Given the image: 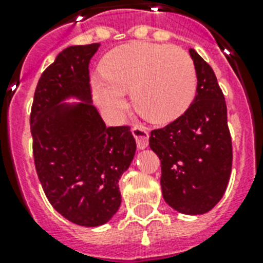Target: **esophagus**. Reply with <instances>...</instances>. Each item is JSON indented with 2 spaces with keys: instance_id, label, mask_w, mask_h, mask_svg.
I'll return each instance as SVG.
<instances>
[{
  "instance_id": "1",
  "label": "esophagus",
  "mask_w": 263,
  "mask_h": 263,
  "mask_svg": "<svg viewBox=\"0 0 263 263\" xmlns=\"http://www.w3.org/2000/svg\"><path fill=\"white\" fill-rule=\"evenodd\" d=\"M132 135L136 139L138 148H146L148 146V131L142 125H135L132 128Z\"/></svg>"
}]
</instances>
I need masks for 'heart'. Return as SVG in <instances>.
Instances as JSON below:
<instances>
[{"label":"heart","instance_id":"obj_1","mask_svg":"<svg viewBox=\"0 0 263 263\" xmlns=\"http://www.w3.org/2000/svg\"><path fill=\"white\" fill-rule=\"evenodd\" d=\"M99 71L91 80L92 95L111 119L127 109V91L136 110L157 124L179 119L195 98V64L180 47L125 43L103 55Z\"/></svg>","mask_w":263,"mask_h":263}]
</instances>
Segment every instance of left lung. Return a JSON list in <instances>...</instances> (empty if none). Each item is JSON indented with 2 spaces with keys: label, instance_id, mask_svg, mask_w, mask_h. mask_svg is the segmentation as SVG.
Listing matches in <instances>:
<instances>
[{
  "label": "left lung",
  "instance_id": "8db88e82",
  "mask_svg": "<svg viewBox=\"0 0 263 263\" xmlns=\"http://www.w3.org/2000/svg\"><path fill=\"white\" fill-rule=\"evenodd\" d=\"M196 69V95L179 119L153 129L148 144L161 160L165 202L183 214H203L216 206L232 171V140L227 103L212 67L190 49Z\"/></svg>",
  "mask_w": 263,
  "mask_h": 263
}]
</instances>
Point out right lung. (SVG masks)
<instances>
[{
  "label": "right lung",
  "instance_id": "add662e5",
  "mask_svg": "<svg viewBox=\"0 0 263 263\" xmlns=\"http://www.w3.org/2000/svg\"><path fill=\"white\" fill-rule=\"evenodd\" d=\"M98 47L64 49L43 71L30 116L45 195L61 216L82 227H99L119 210V180L136 150L131 128L106 127L91 101L88 64ZM68 98L81 102L65 104Z\"/></svg>",
  "mask_w": 263,
  "mask_h": 263
}]
</instances>
